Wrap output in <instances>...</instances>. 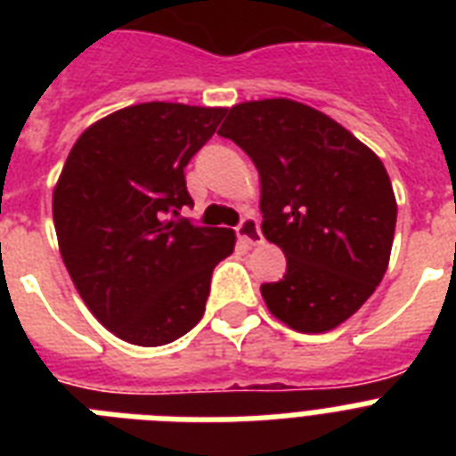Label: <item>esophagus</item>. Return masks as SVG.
I'll list each match as a JSON object with an SVG mask.
<instances>
[{
  "label": "esophagus",
  "instance_id": "obj_1",
  "mask_svg": "<svg viewBox=\"0 0 456 456\" xmlns=\"http://www.w3.org/2000/svg\"><path fill=\"white\" fill-rule=\"evenodd\" d=\"M236 236H239L243 243H248V246H257V243H263L260 222H257L253 215H246V217L239 222V227H236Z\"/></svg>",
  "mask_w": 456,
  "mask_h": 456
}]
</instances>
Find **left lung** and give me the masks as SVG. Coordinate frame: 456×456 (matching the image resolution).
Returning <instances> with one entry per match:
<instances>
[{
  "instance_id": "8db88e82",
  "label": "left lung",
  "mask_w": 456,
  "mask_h": 456,
  "mask_svg": "<svg viewBox=\"0 0 456 456\" xmlns=\"http://www.w3.org/2000/svg\"><path fill=\"white\" fill-rule=\"evenodd\" d=\"M217 134L256 163L263 234L286 256L284 279L260 286L270 312L300 333L343 324L388 270L397 203L381 158L291 99L232 106Z\"/></svg>"
}]
</instances>
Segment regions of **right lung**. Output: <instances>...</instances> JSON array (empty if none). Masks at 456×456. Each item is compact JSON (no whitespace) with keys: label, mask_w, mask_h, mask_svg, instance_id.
Masks as SVG:
<instances>
[{"label":"right lung","mask_w":456,"mask_h":456,"mask_svg":"<svg viewBox=\"0 0 456 456\" xmlns=\"http://www.w3.org/2000/svg\"><path fill=\"white\" fill-rule=\"evenodd\" d=\"M227 109L151 102L89 125L53 189V227L68 274L118 338L165 346L199 324L232 229L196 227L184 167Z\"/></svg>","instance_id":"add662e5"}]
</instances>
